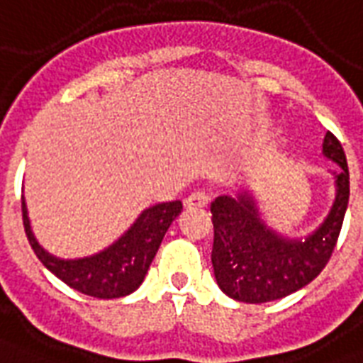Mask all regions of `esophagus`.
I'll return each instance as SVG.
<instances>
[{
	"label": "esophagus",
	"instance_id": "esophagus-1",
	"mask_svg": "<svg viewBox=\"0 0 363 363\" xmlns=\"http://www.w3.org/2000/svg\"><path fill=\"white\" fill-rule=\"evenodd\" d=\"M208 202L209 196L206 194V192H202V190H196V192H192L189 198H184V206H186V208H206Z\"/></svg>",
	"mask_w": 363,
	"mask_h": 363
}]
</instances>
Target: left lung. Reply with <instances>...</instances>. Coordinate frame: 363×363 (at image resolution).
I'll use <instances>...</instances> for the list:
<instances>
[{
    "instance_id": "left-lung-1",
    "label": "left lung",
    "mask_w": 363,
    "mask_h": 363,
    "mask_svg": "<svg viewBox=\"0 0 363 363\" xmlns=\"http://www.w3.org/2000/svg\"><path fill=\"white\" fill-rule=\"evenodd\" d=\"M323 154L340 165L339 192L329 217L304 242L286 240L267 229L248 194L219 196L211 203V264L227 296L248 304L279 300L311 283L329 264L345 221L350 174L345 150L333 133L325 134Z\"/></svg>"
}]
</instances>
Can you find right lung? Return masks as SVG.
<instances>
[{"label": "right lung", "instance_id": "right-lung-1", "mask_svg": "<svg viewBox=\"0 0 363 363\" xmlns=\"http://www.w3.org/2000/svg\"><path fill=\"white\" fill-rule=\"evenodd\" d=\"M23 208V225L26 238L34 254L42 264L65 284L86 296L121 298L134 292L146 277L147 267L157 254L163 236L174 217L181 213L182 202H165L147 208L130 230L98 256L84 259H59L50 256L32 235L30 223L26 217V206Z\"/></svg>", "mask_w": 363, "mask_h": 363}]
</instances>
